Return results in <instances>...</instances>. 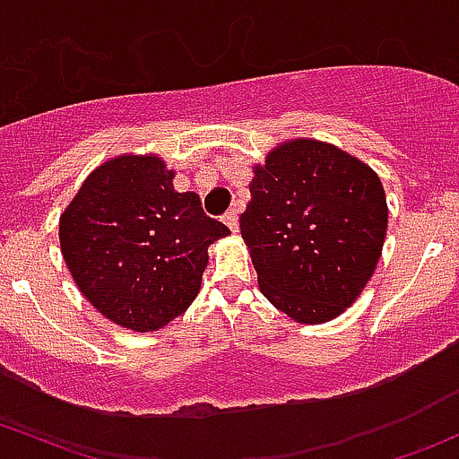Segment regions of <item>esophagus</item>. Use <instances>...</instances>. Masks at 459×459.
<instances>
[{
    "mask_svg": "<svg viewBox=\"0 0 459 459\" xmlns=\"http://www.w3.org/2000/svg\"><path fill=\"white\" fill-rule=\"evenodd\" d=\"M224 224L229 226L230 233H238V229H239V217H238V212H235V211L226 212V215H224Z\"/></svg>",
    "mask_w": 459,
    "mask_h": 459,
    "instance_id": "34e87169",
    "label": "esophagus"
}]
</instances>
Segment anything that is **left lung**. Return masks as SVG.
Masks as SVG:
<instances>
[{
    "mask_svg": "<svg viewBox=\"0 0 459 459\" xmlns=\"http://www.w3.org/2000/svg\"><path fill=\"white\" fill-rule=\"evenodd\" d=\"M253 173L239 229L259 290L295 322L337 317L382 255L388 208L377 173L317 140L280 143Z\"/></svg>",
    "mask_w": 459,
    "mask_h": 459,
    "instance_id": "8db88e82",
    "label": "left lung"
}]
</instances>
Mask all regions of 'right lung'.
Wrapping results in <instances>:
<instances>
[{
    "mask_svg": "<svg viewBox=\"0 0 459 459\" xmlns=\"http://www.w3.org/2000/svg\"><path fill=\"white\" fill-rule=\"evenodd\" d=\"M175 170L148 155L97 166L59 217L62 255L77 289L106 319L137 333L182 316L200 293L208 247L230 233Z\"/></svg>",
    "mask_w": 459,
    "mask_h": 459,
    "instance_id": "add662e5",
    "label": "right lung"
}]
</instances>
